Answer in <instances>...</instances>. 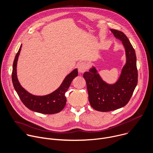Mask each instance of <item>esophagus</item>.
Returning a JSON list of instances; mask_svg holds the SVG:
<instances>
[{"label": "esophagus", "instance_id": "obj_1", "mask_svg": "<svg viewBox=\"0 0 153 153\" xmlns=\"http://www.w3.org/2000/svg\"><path fill=\"white\" fill-rule=\"evenodd\" d=\"M88 68V65L87 64L86 62H81L78 65V71L80 73H84L85 71H86V70Z\"/></svg>", "mask_w": 153, "mask_h": 153}]
</instances>
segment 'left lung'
<instances>
[{
    "label": "left lung",
    "instance_id": "left-lung-1",
    "mask_svg": "<svg viewBox=\"0 0 153 153\" xmlns=\"http://www.w3.org/2000/svg\"><path fill=\"white\" fill-rule=\"evenodd\" d=\"M110 30L115 37L123 42L126 49L127 62L119 79L114 84H108L101 78L95 68L83 74L91 107L103 112L126 105L137 85L138 77L136 56L133 46L123 32L113 29Z\"/></svg>",
    "mask_w": 153,
    "mask_h": 153
}]
</instances>
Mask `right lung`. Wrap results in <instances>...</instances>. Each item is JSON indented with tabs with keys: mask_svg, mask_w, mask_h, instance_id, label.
Masks as SVG:
<instances>
[{
	"mask_svg": "<svg viewBox=\"0 0 153 153\" xmlns=\"http://www.w3.org/2000/svg\"><path fill=\"white\" fill-rule=\"evenodd\" d=\"M21 48L22 45L15 56L12 72L13 84L20 100L27 108L34 111L48 114L59 113L65 107L66 103L65 93L74 78L78 76V70L76 69L70 73L59 88L52 94L42 97L31 95L21 86L17 76V63Z\"/></svg>",
	"mask_w": 153,
	"mask_h": 153,
	"instance_id": "obj_1",
	"label": "right lung"
}]
</instances>
